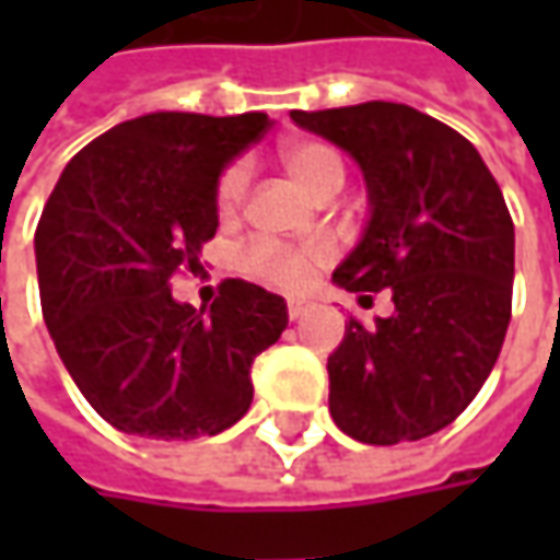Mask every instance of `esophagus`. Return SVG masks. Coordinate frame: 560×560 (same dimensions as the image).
<instances>
[{
  "label": "esophagus",
  "mask_w": 560,
  "mask_h": 560,
  "mask_svg": "<svg viewBox=\"0 0 560 560\" xmlns=\"http://www.w3.org/2000/svg\"><path fill=\"white\" fill-rule=\"evenodd\" d=\"M308 312H312V302H308V299H290V302H287L290 320H299V317H305Z\"/></svg>",
  "instance_id": "1"
}]
</instances>
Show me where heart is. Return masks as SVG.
Instances as JSON below:
<instances>
[{"instance_id": "b5f03b06", "label": "heart", "mask_w": 560, "mask_h": 560, "mask_svg": "<svg viewBox=\"0 0 560 560\" xmlns=\"http://www.w3.org/2000/svg\"><path fill=\"white\" fill-rule=\"evenodd\" d=\"M283 167L290 171L299 184L305 186L312 196L324 199V196H334L336 189L346 180V164L342 155L336 152L330 142L320 140H299L283 145L280 152ZM248 192V164L233 162L226 164L224 174L218 177V189H214V199H218V211L230 218L240 211V205L246 202ZM334 248L327 243H305V246H290V243H280V240H270V236H258L243 248V268L265 280L273 287H283V290H299L305 287L314 277V270L320 268L324 261H330Z\"/></svg>"}]
</instances>
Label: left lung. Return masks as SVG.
Masks as SVG:
<instances>
[{"mask_svg": "<svg viewBox=\"0 0 560 560\" xmlns=\"http://www.w3.org/2000/svg\"><path fill=\"white\" fill-rule=\"evenodd\" d=\"M292 120L361 167L371 221L334 280L396 312L346 324L327 358L336 427L368 445L440 433L486 383L511 320L514 224L480 152L448 124L398 102Z\"/></svg>", "mask_w": 560, "mask_h": 560, "instance_id": "obj_1", "label": "left lung"}]
</instances>
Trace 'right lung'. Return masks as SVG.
Returning a JSON list of instances; mask_svg holds the SVG:
<instances>
[{"instance_id": "add662e5", "label": "right lung", "mask_w": 560, "mask_h": 560, "mask_svg": "<svg viewBox=\"0 0 560 560\" xmlns=\"http://www.w3.org/2000/svg\"><path fill=\"white\" fill-rule=\"evenodd\" d=\"M155 112L124 120L61 171L36 224L43 317L77 389L120 433L199 440L252 405V361L287 330V302L224 280L211 312L171 295L218 233V177L268 130Z\"/></svg>"}]
</instances>
